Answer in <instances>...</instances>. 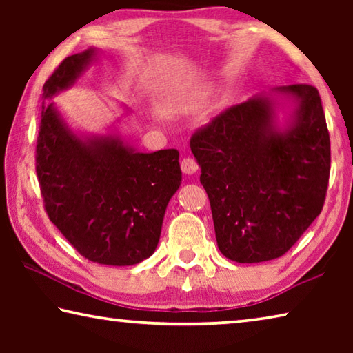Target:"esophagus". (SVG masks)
I'll return each instance as SVG.
<instances>
[{
	"label": "esophagus",
	"mask_w": 353,
	"mask_h": 353,
	"mask_svg": "<svg viewBox=\"0 0 353 353\" xmlns=\"http://www.w3.org/2000/svg\"><path fill=\"white\" fill-rule=\"evenodd\" d=\"M181 168H182L183 174L191 176V174H196V172H198L199 166H198V163H196L194 159L187 157V159H183L182 162H181Z\"/></svg>",
	"instance_id": "obj_1"
}]
</instances>
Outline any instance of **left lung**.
<instances>
[{
  "label": "left lung",
  "instance_id": "1",
  "mask_svg": "<svg viewBox=\"0 0 353 353\" xmlns=\"http://www.w3.org/2000/svg\"><path fill=\"white\" fill-rule=\"evenodd\" d=\"M190 148L229 260L279 259L319 216L330 137L313 85L276 87L230 107L194 132Z\"/></svg>",
  "mask_w": 353,
  "mask_h": 353
}]
</instances>
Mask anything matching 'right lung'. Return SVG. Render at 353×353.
Segmentation results:
<instances>
[{
    "mask_svg": "<svg viewBox=\"0 0 353 353\" xmlns=\"http://www.w3.org/2000/svg\"><path fill=\"white\" fill-rule=\"evenodd\" d=\"M98 50L65 59L43 85L37 176L51 223L82 256L130 266L154 254L170 199L181 187L177 149L137 152L118 132L79 134L52 98L97 61Z\"/></svg>",
    "mask_w": 353,
    "mask_h": 353,
    "instance_id": "obj_1",
    "label": "right lung"
}]
</instances>
